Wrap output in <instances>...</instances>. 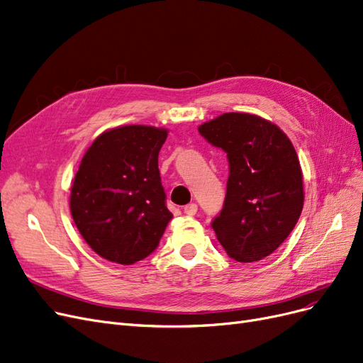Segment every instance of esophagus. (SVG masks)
Returning <instances> with one entry per match:
<instances>
[{
	"label": "esophagus",
	"instance_id": "1",
	"mask_svg": "<svg viewBox=\"0 0 363 363\" xmlns=\"http://www.w3.org/2000/svg\"><path fill=\"white\" fill-rule=\"evenodd\" d=\"M184 213H186V216H196V213H197V205L196 203L185 205L184 206Z\"/></svg>",
	"mask_w": 363,
	"mask_h": 363
}]
</instances>
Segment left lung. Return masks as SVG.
<instances>
[{"label":"left lung","instance_id":"8db88e82","mask_svg":"<svg viewBox=\"0 0 363 363\" xmlns=\"http://www.w3.org/2000/svg\"><path fill=\"white\" fill-rule=\"evenodd\" d=\"M221 147L229 179L212 229L236 262H257L272 254L296 225L303 208L302 169L290 139L271 121L229 112L199 125Z\"/></svg>","mask_w":363,"mask_h":363}]
</instances>
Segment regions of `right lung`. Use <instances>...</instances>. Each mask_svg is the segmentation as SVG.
<instances>
[{"instance_id":"1","label":"right lung","mask_w":363,"mask_h":363,"mask_svg":"<svg viewBox=\"0 0 363 363\" xmlns=\"http://www.w3.org/2000/svg\"><path fill=\"white\" fill-rule=\"evenodd\" d=\"M166 128L123 125L101 133L74 177L70 211L85 242L103 259L133 264L158 247L172 212L158 152Z\"/></svg>"}]
</instances>
